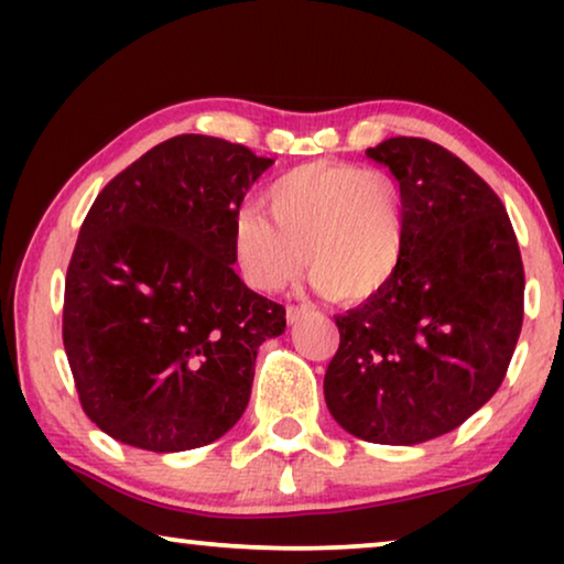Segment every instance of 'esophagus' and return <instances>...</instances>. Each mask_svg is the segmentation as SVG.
<instances>
[{
	"label": "esophagus",
	"mask_w": 564,
	"mask_h": 564,
	"mask_svg": "<svg viewBox=\"0 0 564 564\" xmlns=\"http://www.w3.org/2000/svg\"><path fill=\"white\" fill-rule=\"evenodd\" d=\"M307 313H311V307H305V305H290V307H288V321H290V323H297V321H303Z\"/></svg>",
	"instance_id": "obj_1"
}]
</instances>
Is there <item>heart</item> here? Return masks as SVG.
I'll return each mask as SVG.
<instances>
[{
  "label": "heart",
  "instance_id": "heart-1",
  "mask_svg": "<svg viewBox=\"0 0 564 564\" xmlns=\"http://www.w3.org/2000/svg\"><path fill=\"white\" fill-rule=\"evenodd\" d=\"M267 218L243 207L234 220V257L243 280L276 292L300 272L336 303L382 295L408 253L403 187L382 169L349 161H311L269 184Z\"/></svg>",
  "mask_w": 564,
  "mask_h": 564
}]
</instances>
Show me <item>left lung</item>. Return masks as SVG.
<instances>
[{
    "label": "left lung",
    "instance_id": "left-lung-1",
    "mask_svg": "<svg viewBox=\"0 0 564 564\" xmlns=\"http://www.w3.org/2000/svg\"><path fill=\"white\" fill-rule=\"evenodd\" d=\"M367 156L403 187L408 253L382 295L336 315L323 392L349 434L413 446L496 395L521 334L523 264L500 197L444 145L398 135Z\"/></svg>",
    "mask_w": 564,
    "mask_h": 564
}]
</instances>
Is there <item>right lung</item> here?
<instances>
[{"label":"right lung","mask_w":564,"mask_h":564,"mask_svg":"<svg viewBox=\"0 0 564 564\" xmlns=\"http://www.w3.org/2000/svg\"><path fill=\"white\" fill-rule=\"evenodd\" d=\"M241 143L184 133L99 192L64 290V349L84 413L145 452H184L236 426L253 361L284 307L236 274L234 220L272 166Z\"/></svg>","instance_id":"add662e5"}]
</instances>
